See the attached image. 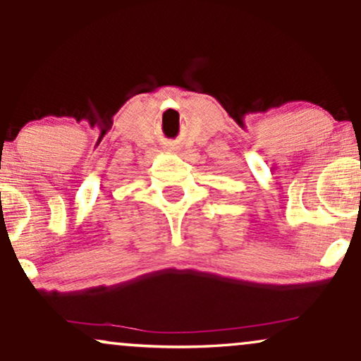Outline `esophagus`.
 Returning a JSON list of instances; mask_svg holds the SVG:
<instances>
[{"label":"esophagus","instance_id":"34e87169","mask_svg":"<svg viewBox=\"0 0 361 361\" xmlns=\"http://www.w3.org/2000/svg\"><path fill=\"white\" fill-rule=\"evenodd\" d=\"M176 149H178V147H175V146H169V147H168V151H171V152H175V151H176Z\"/></svg>","mask_w":361,"mask_h":361}]
</instances>
